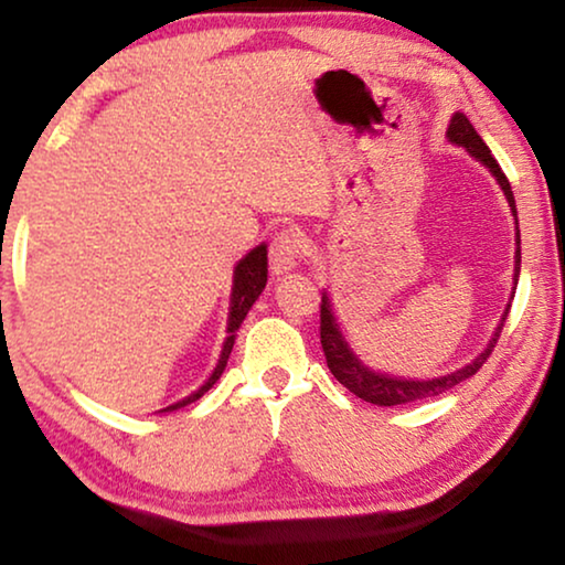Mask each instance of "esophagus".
Wrapping results in <instances>:
<instances>
[{
  "label": "esophagus",
  "mask_w": 565,
  "mask_h": 565,
  "mask_svg": "<svg viewBox=\"0 0 565 565\" xmlns=\"http://www.w3.org/2000/svg\"><path fill=\"white\" fill-rule=\"evenodd\" d=\"M299 258H302V237L295 230H281L270 237L268 245V263L270 274L284 276L291 268H297Z\"/></svg>",
  "instance_id": "esophagus-1"
}]
</instances>
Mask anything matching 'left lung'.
<instances>
[{
    "instance_id": "left-lung-1",
    "label": "left lung",
    "mask_w": 565,
    "mask_h": 565,
    "mask_svg": "<svg viewBox=\"0 0 565 565\" xmlns=\"http://www.w3.org/2000/svg\"><path fill=\"white\" fill-rule=\"evenodd\" d=\"M447 137H449V141H455V145H460V147L468 149V152L476 157V160L483 162L486 168L493 172L495 180H499V185L503 188V193H507L509 206L514 209V193H511V185H509L507 175H503L501 164L495 162V157L491 154V149L486 147V141L478 137V131L472 129V124L462 116V113H455L452 124H449ZM514 216H516V209H514ZM516 245H522V239H519V227H516ZM519 266H522V250H519V247H516V255H514L516 276H519ZM514 281H519V278H514ZM507 315H509V310H507ZM507 315H503L501 326L493 333L491 343H488V349L480 353L476 361H470L468 366H462V370H457L452 374H445V377L424 380V382H418V380H397V377H387V374L366 370V366L361 364L356 356H353V351L349 349V343L343 341L341 330H338L335 320H333V312H330L328 297H322V305H320V343H322V351H326L328 370L333 372V377L341 382L345 390H351V393L356 395V397H361V401L374 403V405H403V403L426 401V397L441 395V393H447V390H452L455 385H460V382L472 377V374H476L480 366L486 364L488 356H491V351L495 349V343H499V335H501V330H503V322H507Z\"/></svg>"
}]
</instances>
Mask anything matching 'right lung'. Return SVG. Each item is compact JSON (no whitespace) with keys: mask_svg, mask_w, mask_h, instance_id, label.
<instances>
[{"mask_svg":"<svg viewBox=\"0 0 565 565\" xmlns=\"http://www.w3.org/2000/svg\"><path fill=\"white\" fill-rule=\"evenodd\" d=\"M266 281H268V253H266V245H258L255 250H250L245 255L243 260L237 263L235 268V287H232V307H230V326H227V341H224V349H222V356H220V364H216V370L212 372V377H209L204 385L195 390L193 395H188L185 401H180L175 405H168L164 411H178L183 408L188 403H195L201 395L209 393L212 385L216 380L222 377L224 366H227V359L232 353V345H235V333L243 326L247 310H250L255 299L260 297V291L266 289Z\"/></svg>","mask_w":565,"mask_h":565,"instance_id":"obj_1","label":"right lung"}]
</instances>
